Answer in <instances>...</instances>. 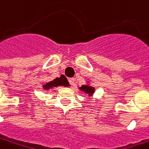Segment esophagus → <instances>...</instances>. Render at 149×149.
<instances>
[{
	"label": "esophagus",
	"instance_id": "34e87169",
	"mask_svg": "<svg viewBox=\"0 0 149 149\" xmlns=\"http://www.w3.org/2000/svg\"><path fill=\"white\" fill-rule=\"evenodd\" d=\"M68 81H69V83L72 85V86H74V85H75V79H74V78H69V79H68Z\"/></svg>",
	"mask_w": 149,
	"mask_h": 149
}]
</instances>
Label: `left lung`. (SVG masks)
I'll use <instances>...</instances> for the list:
<instances>
[{"mask_svg": "<svg viewBox=\"0 0 149 149\" xmlns=\"http://www.w3.org/2000/svg\"><path fill=\"white\" fill-rule=\"evenodd\" d=\"M81 91H82L84 93L87 94L89 96H91L93 95L94 91H95V88L93 86H91L89 85H82L81 87H79Z\"/></svg>", "mask_w": 149, "mask_h": 149, "instance_id": "8db88e82", "label": "left lung"}]
</instances>
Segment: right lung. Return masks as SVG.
Wrapping results in <instances>:
<instances>
[{"mask_svg":"<svg viewBox=\"0 0 149 149\" xmlns=\"http://www.w3.org/2000/svg\"><path fill=\"white\" fill-rule=\"evenodd\" d=\"M59 86H69V82L67 80L64 75H61L59 77H56L53 81H49L48 83L44 84L43 86V88L44 90L48 91L49 89H53L54 87H57Z\"/></svg>","mask_w":149,"mask_h":149,"instance_id":"obj_1","label":"right lung"}]
</instances>
